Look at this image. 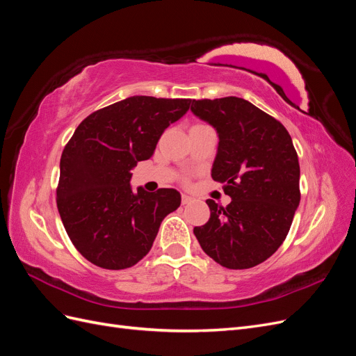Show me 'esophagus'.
I'll return each instance as SVG.
<instances>
[{
	"mask_svg": "<svg viewBox=\"0 0 356 356\" xmlns=\"http://www.w3.org/2000/svg\"><path fill=\"white\" fill-rule=\"evenodd\" d=\"M181 202H182V204H188V203L193 202V197H191V196H187V195H182V196H181Z\"/></svg>",
	"mask_w": 356,
	"mask_h": 356,
	"instance_id": "1",
	"label": "esophagus"
}]
</instances>
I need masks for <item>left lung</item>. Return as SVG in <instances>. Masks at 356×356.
I'll return each mask as SVG.
<instances>
[{"instance_id":"8db88e82","label":"left lung","mask_w":356,"mask_h":356,"mask_svg":"<svg viewBox=\"0 0 356 356\" xmlns=\"http://www.w3.org/2000/svg\"><path fill=\"white\" fill-rule=\"evenodd\" d=\"M191 111L218 134L211 175L232 197L208 199L209 221L195 234L212 260L241 270L266 261L285 241L300 203V165L281 122L236 96L193 99Z\"/></svg>"}]
</instances>
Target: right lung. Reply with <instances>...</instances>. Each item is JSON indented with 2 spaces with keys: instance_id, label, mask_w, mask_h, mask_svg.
<instances>
[{
  "instance_id": "add662e5",
  "label": "right lung",
  "mask_w": 356,
  "mask_h": 356,
  "mask_svg": "<svg viewBox=\"0 0 356 356\" xmlns=\"http://www.w3.org/2000/svg\"><path fill=\"white\" fill-rule=\"evenodd\" d=\"M190 102L131 96L86 117L63 148L58 211L72 245L92 264L108 270L135 266L152 250L163 218L178 209L177 190L134 191L129 181Z\"/></svg>"
}]
</instances>
